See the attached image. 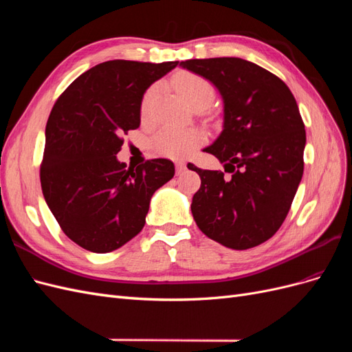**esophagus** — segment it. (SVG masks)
I'll use <instances>...</instances> for the list:
<instances>
[{"instance_id": "esophagus-1", "label": "esophagus", "mask_w": 352, "mask_h": 352, "mask_svg": "<svg viewBox=\"0 0 352 352\" xmlns=\"http://www.w3.org/2000/svg\"><path fill=\"white\" fill-rule=\"evenodd\" d=\"M185 168H186V166H185L184 162H177V163H176V175L184 173Z\"/></svg>"}]
</instances>
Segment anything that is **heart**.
<instances>
[{
    "mask_svg": "<svg viewBox=\"0 0 352 352\" xmlns=\"http://www.w3.org/2000/svg\"><path fill=\"white\" fill-rule=\"evenodd\" d=\"M173 87L182 100L190 107L206 109L214 98V91L207 79L195 73H179L173 79ZM158 85H153L144 94L141 101V116H150L151 105L158 92ZM204 142V133L198 129H182V127L166 126L153 140L154 150L164 157L182 160L192 154Z\"/></svg>",
    "mask_w": 352,
    "mask_h": 352,
    "instance_id": "obj_1",
    "label": "heart"
}]
</instances>
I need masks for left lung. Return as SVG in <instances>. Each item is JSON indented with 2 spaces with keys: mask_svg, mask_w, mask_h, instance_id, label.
<instances>
[{
  "mask_svg": "<svg viewBox=\"0 0 352 352\" xmlns=\"http://www.w3.org/2000/svg\"><path fill=\"white\" fill-rule=\"evenodd\" d=\"M223 98V131L204 151L225 173L194 164L201 186L190 211L201 232L232 250L270 239L291 208L304 172L305 129L291 89L276 74L238 57L180 61Z\"/></svg>",
  "mask_w": 352,
  "mask_h": 352,
  "instance_id": "8db88e82",
  "label": "left lung"
}]
</instances>
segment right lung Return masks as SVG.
I'll use <instances>...</instances> for the list:
<instances>
[{
	"label": "right lung",
	"mask_w": 352,
	"mask_h": 352,
	"mask_svg": "<svg viewBox=\"0 0 352 352\" xmlns=\"http://www.w3.org/2000/svg\"><path fill=\"white\" fill-rule=\"evenodd\" d=\"M179 61L110 60L74 79L45 127L41 186L61 230L91 252H110L140 233L155 190L175 176L167 158L127 168L116 154L141 124L145 91Z\"/></svg>",
	"instance_id": "1"
}]
</instances>
